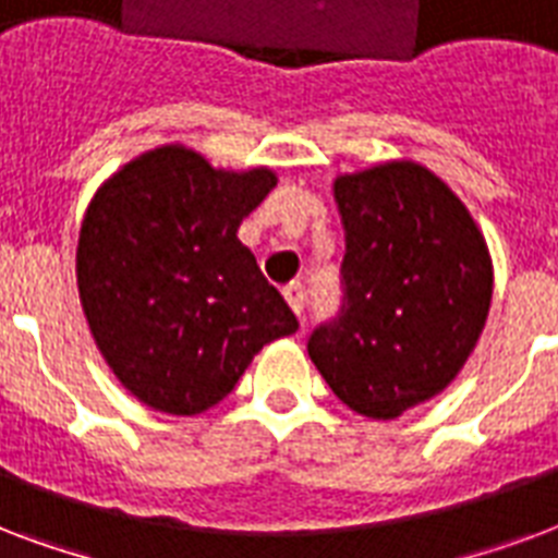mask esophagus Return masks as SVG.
Returning <instances> with one entry per match:
<instances>
[{
    "label": "esophagus",
    "instance_id": "34e87169",
    "mask_svg": "<svg viewBox=\"0 0 558 558\" xmlns=\"http://www.w3.org/2000/svg\"><path fill=\"white\" fill-rule=\"evenodd\" d=\"M284 300H288V305H291L296 314H302V305H305V288H302L300 282H288L282 288Z\"/></svg>",
    "mask_w": 558,
    "mask_h": 558
}]
</instances>
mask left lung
<instances>
[{"instance_id": "8db88e82", "label": "left lung", "mask_w": 558, "mask_h": 558, "mask_svg": "<svg viewBox=\"0 0 558 558\" xmlns=\"http://www.w3.org/2000/svg\"><path fill=\"white\" fill-rule=\"evenodd\" d=\"M347 256L343 305L308 355L347 408L396 418L434 399L477 347L492 302V258L448 185L416 162L335 180Z\"/></svg>"}]
</instances>
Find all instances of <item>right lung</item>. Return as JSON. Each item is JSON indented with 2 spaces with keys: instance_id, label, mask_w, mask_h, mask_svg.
<instances>
[{
  "instance_id": "obj_1",
  "label": "right lung",
  "mask_w": 558,
  "mask_h": 558,
  "mask_svg": "<svg viewBox=\"0 0 558 558\" xmlns=\"http://www.w3.org/2000/svg\"><path fill=\"white\" fill-rule=\"evenodd\" d=\"M276 185L162 145L116 171L86 206L77 293L95 347L154 410L194 416L230 396L253 355L300 323L239 241Z\"/></svg>"
}]
</instances>
